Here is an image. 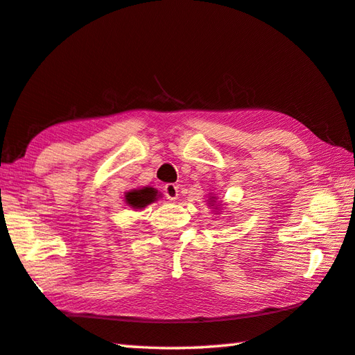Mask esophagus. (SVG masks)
Returning <instances> with one entry per match:
<instances>
[{"mask_svg":"<svg viewBox=\"0 0 355 355\" xmlns=\"http://www.w3.org/2000/svg\"><path fill=\"white\" fill-rule=\"evenodd\" d=\"M164 196L167 198L168 200H176L178 196H179L178 185H175V184H165V187H164Z\"/></svg>","mask_w":355,"mask_h":355,"instance_id":"obj_1","label":"esophagus"}]
</instances>
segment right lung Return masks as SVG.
I'll list each match as a JSON object with an SVG mask.
<instances>
[{
	"instance_id": "obj_1",
	"label": "right lung",
	"mask_w": 355,
	"mask_h": 355,
	"mask_svg": "<svg viewBox=\"0 0 355 355\" xmlns=\"http://www.w3.org/2000/svg\"><path fill=\"white\" fill-rule=\"evenodd\" d=\"M125 200L130 207L144 208L156 200V190L150 187L142 188V190H133L125 194Z\"/></svg>"
}]
</instances>
